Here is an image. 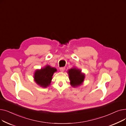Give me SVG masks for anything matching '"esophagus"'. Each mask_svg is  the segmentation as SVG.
Masks as SVG:
<instances>
[{
  "instance_id": "1",
  "label": "esophagus",
  "mask_w": 126,
  "mask_h": 126,
  "mask_svg": "<svg viewBox=\"0 0 126 126\" xmlns=\"http://www.w3.org/2000/svg\"><path fill=\"white\" fill-rule=\"evenodd\" d=\"M65 69V67H62L60 68V70L61 72L64 71Z\"/></svg>"
}]
</instances>
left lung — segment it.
<instances>
[{
	"label": "left lung",
	"mask_w": 126,
	"mask_h": 126,
	"mask_svg": "<svg viewBox=\"0 0 126 126\" xmlns=\"http://www.w3.org/2000/svg\"><path fill=\"white\" fill-rule=\"evenodd\" d=\"M69 78L70 81V85L72 87H75L81 85L84 81L85 76L81 73V70L76 68H71L68 70Z\"/></svg>",
	"instance_id": "left-lung-1"
}]
</instances>
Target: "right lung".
Returning <instances> with one entry per match:
<instances>
[{"label":"right lung","instance_id":"1","mask_svg":"<svg viewBox=\"0 0 126 126\" xmlns=\"http://www.w3.org/2000/svg\"><path fill=\"white\" fill-rule=\"evenodd\" d=\"M56 71H57L56 68L51 67L49 65L46 66L40 70H36L34 74L36 83L42 87H47L50 85L52 77Z\"/></svg>","mask_w":126,"mask_h":126}]
</instances>
